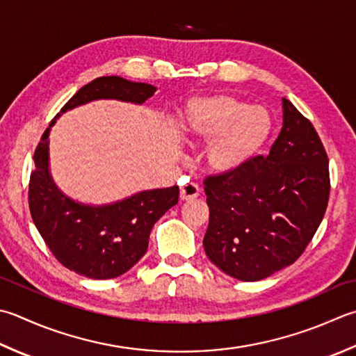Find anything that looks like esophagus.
Returning <instances> with one entry per match:
<instances>
[{
    "label": "esophagus",
    "instance_id": "esophagus-1",
    "mask_svg": "<svg viewBox=\"0 0 356 356\" xmlns=\"http://www.w3.org/2000/svg\"><path fill=\"white\" fill-rule=\"evenodd\" d=\"M199 186L196 184H185L180 186V200H193L199 196Z\"/></svg>",
    "mask_w": 356,
    "mask_h": 356
}]
</instances>
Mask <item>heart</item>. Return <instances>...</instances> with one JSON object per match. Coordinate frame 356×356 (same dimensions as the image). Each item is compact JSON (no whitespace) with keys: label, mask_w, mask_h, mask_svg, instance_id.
I'll return each mask as SVG.
<instances>
[{"label":"heart","mask_w":356,"mask_h":356,"mask_svg":"<svg viewBox=\"0 0 356 356\" xmlns=\"http://www.w3.org/2000/svg\"><path fill=\"white\" fill-rule=\"evenodd\" d=\"M273 131L266 108L228 94L193 97L182 113V138L191 146L207 145L205 168L214 176L241 172L259 154Z\"/></svg>","instance_id":"obj_1"}]
</instances>
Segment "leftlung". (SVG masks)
Instances as JSON below:
<instances>
[{
  "mask_svg": "<svg viewBox=\"0 0 356 356\" xmlns=\"http://www.w3.org/2000/svg\"><path fill=\"white\" fill-rule=\"evenodd\" d=\"M329 193V159L319 136L282 99V129L270 154L234 176L205 180L208 259L245 282L291 266L321 224Z\"/></svg>",
  "mask_w": 356,
  "mask_h": 356,
  "instance_id": "8db88e82",
  "label": "left lung"
}]
</instances>
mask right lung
Listing matches in <instances>:
<instances>
[{"label": "right lung", "instance_id": "1", "mask_svg": "<svg viewBox=\"0 0 356 356\" xmlns=\"http://www.w3.org/2000/svg\"><path fill=\"white\" fill-rule=\"evenodd\" d=\"M156 90L148 83L117 75L95 79L61 108L35 149L29 184L33 224L63 266L90 280L118 277L142 259L152 227L177 204L179 186L138 191L102 205L75 200L63 193L52 177L49 134L57 118L67 111L97 100L143 104Z\"/></svg>", "mask_w": 356, "mask_h": 356}]
</instances>
